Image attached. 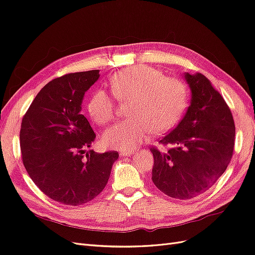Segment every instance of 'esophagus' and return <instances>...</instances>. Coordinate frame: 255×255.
Returning <instances> with one entry per match:
<instances>
[{
  "label": "esophagus",
  "instance_id": "34e87169",
  "mask_svg": "<svg viewBox=\"0 0 255 255\" xmlns=\"http://www.w3.org/2000/svg\"><path fill=\"white\" fill-rule=\"evenodd\" d=\"M135 149H129V150H123V151H121L120 152V155H122V156H130V155H133V154L135 153Z\"/></svg>",
  "mask_w": 255,
  "mask_h": 255
}]
</instances>
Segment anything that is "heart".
Returning <instances> with one entry per match:
<instances>
[{
    "label": "heart",
    "instance_id": "1",
    "mask_svg": "<svg viewBox=\"0 0 255 255\" xmlns=\"http://www.w3.org/2000/svg\"><path fill=\"white\" fill-rule=\"evenodd\" d=\"M110 86L119 99H132L128 120L119 121L107 128L103 142L121 150L133 149L149 134L164 133L173 128L188 104V89L183 82L164 76L150 66L129 67L112 76ZM90 117L106 125L115 116V101L104 90H98L88 101Z\"/></svg>",
    "mask_w": 255,
    "mask_h": 255
}]
</instances>
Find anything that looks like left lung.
Instances as JSON below:
<instances>
[{
	"instance_id": "1",
	"label": "left lung",
	"mask_w": 255,
	"mask_h": 255,
	"mask_svg": "<svg viewBox=\"0 0 255 255\" xmlns=\"http://www.w3.org/2000/svg\"><path fill=\"white\" fill-rule=\"evenodd\" d=\"M191 101L181 122L151 148L152 181L167 196L188 200L210 189L226 171L233 155L235 125L228 104L201 73L184 74Z\"/></svg>"
}]
</instances>
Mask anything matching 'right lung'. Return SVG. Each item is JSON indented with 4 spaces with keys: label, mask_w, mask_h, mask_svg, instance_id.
Returning <instances> with one entry per match:
<instances>
[{
    "label": "right lung",
    "mask_w": 255,
    "mask_h": 255,
    "mask_svg": "<svg viewBox=\"0 0 255 255\" xmlns=\"http://www.w3.org/2000/svg\"><path fill=\"white\" fill-rule=\"evenodd\" d=\"M99 78V70H90L51 81L22 119L23 165L44 195L66 205L95 199L106 186L119 157L117 151L86 152L96 134L81 114L82 102Z\"/></svg>",
    "instance_id": "add662e5"
}]
</instances>
